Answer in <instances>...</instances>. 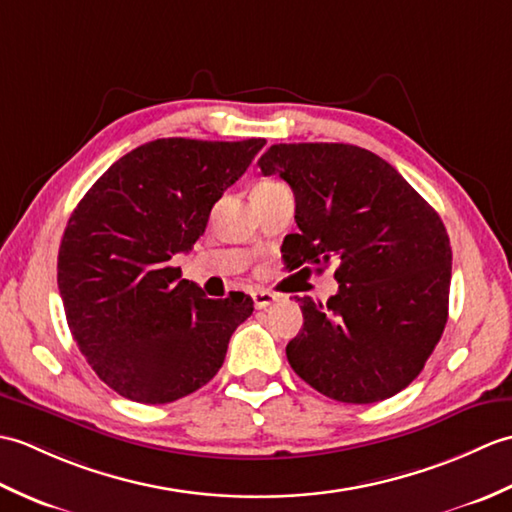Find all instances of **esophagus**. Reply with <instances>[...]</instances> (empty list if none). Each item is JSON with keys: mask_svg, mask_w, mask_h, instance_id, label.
<instances>
[{"mask_svg": "<svg viewBox=\"0 0 512 512\" xmlns=\"http://www.w3.org/2000/svg\"><path fill=\"white\" fill-rule=\"evenodd\" d=\"M253 301H255V308L257 310H266L268 306H273V303L277 301V297L273 295V292H268V290H255L253 292Z\"/></svg>", "mask_w": 512, "mask_h": 512, "instance_id": "obj_1", "label": "esophagus"}]
</instances>
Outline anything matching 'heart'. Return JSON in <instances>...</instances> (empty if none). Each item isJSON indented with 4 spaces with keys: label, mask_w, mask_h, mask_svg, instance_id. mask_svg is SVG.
Returning <instances> with one entry per match:
<instances>
[{
    "label": "heart",
    "mask_w": 512,
    "mask_h": 512,
    "mask_svg": "<svg viewBox=\"0 0 512 512\" xmlns=\"http://www.w3.org/2000/svg\"><path fill=\"white\" fill-rule=\"evenodd\" d=\"M259 187H262V189H266V187H277V182H262V184H259ZM257 187V189H259Z\"/></svg>",
    "instance_id": "heart-1"
}]
</instances>
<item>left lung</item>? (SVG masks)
Here are the masks:
<instances>
[{"label":"left lung","mask_w":512,"mask_h":512,"mask_svg":"<svg viewBox=\"0 0 512 512\" xmlns=\"http://www.w3.org/2000/svg\"><path fill=\"white\" fill-rule=\"evenodd\" d=\"M257 165L295 193L299 233L281 246L288 268L339 264L328 303L297 297L303 328L286 345L290 367L339 402L398 394L449 317L451 244L440 215L389 162L356 145H273Z\"/></svg>","instance_id":"obj_1"}]
</instances>
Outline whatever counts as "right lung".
<instances>
[{"mask_svg":"<svg viewBox=\"0 0 512 512\" xmlns=\"http://www.w3.org/2000/svg\"><path fill=\"white\" fill-rule=\"evenodd\" d=\"M264 145V138L151 140L116 160L70 215L57 264L65 319L116 394L165 405L222 367L253 299L204 297L171 259L198 242L213 204Z\"/></svg>","mask_w":512,"mask_h":512,"instance_id":"right-lung-1","label":"right lung"}]
</instances>
